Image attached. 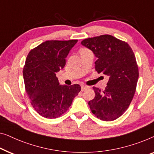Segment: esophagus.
Masks as SVG:
<instances>
[{"instance_id":"obj_1","label":"esophagus","mask_w":154,"mask_h":154,"mask_svg":"<svg viewBox=\"0 0 154 154\" xmlns=\"http://www.w3.org/2000/svg\"><path fill=\"white\" fill-rule=\"evenodd\" d=\"M81 88H82V91H85L86 89H87L88 88V86H86L85 85H82L81 86Z\"/></svg>"}]
</instances>
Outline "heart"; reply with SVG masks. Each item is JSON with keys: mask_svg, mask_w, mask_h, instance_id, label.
I'll return each instance as SVG.
<instances>
[{"mask_svg": "<svg viewBox=\"0 0 154 154\" xmlns=\"http://www.w3.org/2000/svg\"><path fill=\"white\" fill-rule=\"evenodd\" d=\"M90 51L89 49H88L86 48V47H82V48L80 49V50H79V52H80V54H82V53L86 52V51Z\"/></svg>", "mask_w": 154, "mask_h": 154, "instance_id": "1", "label": "heart"}]
</instances>
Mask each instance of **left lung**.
Wrapping results in <instances>:
<instances>
[{"mask_svg": "<svg viewBox=\"0 0 154 154\" xmlns=\"http://www.w3.org/2000/svg\"><path fill=\"white\" fill-rule=\"evenodd\" d=\"M81 43L98 58L97 72L109 77L103 93L94 87L96 96L88 102L90 109L100 120H115L126 111L137 87L139 70L133 49L125 41L110 35L86 38Z\"/></svg>", "mask_w": 154, "mask_h": 154, "instance_id": "obj_1", "label": "left lung"}]
</instances>
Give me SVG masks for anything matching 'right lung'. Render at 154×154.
Returning a JSON list of instances; mask_svg holds the SVG:
<instances>
[{"label": "right lung", "mask_w": 154, "mask_h": 154, "mask_svg": "<svg viewBox=\"0 0 154 154\" xmlns=\"http://www.w3.org/2000/svg\"><path fill=\"white\" fill-rule=\"evenodd\" d=\"M77 40H47L29 51L23 69L25 89L34 109L47 119L63 115L81 91L79 84L59 85L56 73Z\"/></svg>", "instance_id": "obj_1"}]
</instances>
